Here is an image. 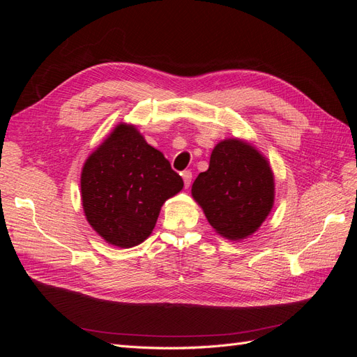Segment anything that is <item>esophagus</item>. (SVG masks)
<instances>
[{
    "label": "esophagus",
    "instance_id": "obj_1",
    "mask_svg": "<svg viewBox=\"0 0 357 357\" xmlns=\"http://www.w3.org/2000/svg\"><path fill=\"white\" fill-rule=\"evenodd\" d=\"M181 177H183V181H185V186L189 188L190 186V181H192V172L190 171H183L181 172Z\"/></svg>",
    "mask_w": 357,
    "mask_h": 357
}]
</instances>
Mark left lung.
Returning <instances> with one entry per match:
<instances>
[{
	"label": "left lung",
	"mask_w": 357,
	"mask_h": 357,
	"mask_svg": "<svg viewBox=\"0 0 357 357\" xmlns=\"http://www.w3.org/2000/svg\"><path fill=\"white\" fill-rule=\"evenodd\" d=\"M274 190L268 159L245 139L226 138L213 149L208 169L193 181L192 197L215 232L241 241L271 213Z\"/></svg>",
	"instance_id": "left-lung-1"
}]
</instances>
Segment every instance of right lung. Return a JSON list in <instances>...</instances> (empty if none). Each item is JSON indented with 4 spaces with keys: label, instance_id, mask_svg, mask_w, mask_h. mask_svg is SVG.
<instances>
[{
    "label": "right lung",
    "instance_id": "right-lung-1",
    "mask_svg": "<svg viewBox=\"0 0 357 357\" xmlns=\"http://www.w3.org/2000/svg\"><path fill=\"white\" fill-rule=\"evenodd\" d=\"M181 189L183 180L164 153L125 122L88 156L80 176L86 220L105 243L121 248L147 240L162 205Z\"/></svg>",
    "mask_w": 357,
    "mask_h": 357
}]
</instances>
